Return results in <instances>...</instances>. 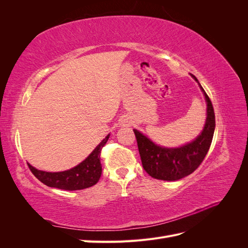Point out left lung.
<instances>
[{
	"instance_id": "left-lung-1",
	"label": "left lung",
	"mask_w": 248,
	"mask_h": 248,
	"mask_svg": "<svg viewBox=\"0 0 248 248\" xmlns=\"http://www.w3.org/2000/svg\"><path fill=\"white\" fill-rule=\"evenodd\" d=\"M191 77L198 81L207 102L206 123L204 129L196 140L179 148H164L157 146L139 130L133 129L142 168L152 178L164 181H176L190 175L204 160L211 146L215 129V115L212 102L198 78L192 74Z\"/></svg>"
}]
</instances>
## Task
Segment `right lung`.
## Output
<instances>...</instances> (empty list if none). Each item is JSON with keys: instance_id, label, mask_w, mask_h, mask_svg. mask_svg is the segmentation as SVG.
Masks as SVG:
<instances>
[{"instance_id": "obj_1", "label": "right lung", "mask_w": 248, "mask_h": 248, "mask_svg": "<svg viewBox=\"0 0 248 248\" xmlns=\"http://www.w3.org/2000/svg\"><path fill=\"white\" fill-rule=\"evenodd\" d=\"M108 138L109 134L102 140L100 144L93 150V152L84 161L68 170L49 172L37 170L28 163L29 169L39 181L49 187L64 190H80L88 188V187L95 185L100 179L102 172L100 153Z\"/></svg>"}]
</instances>
